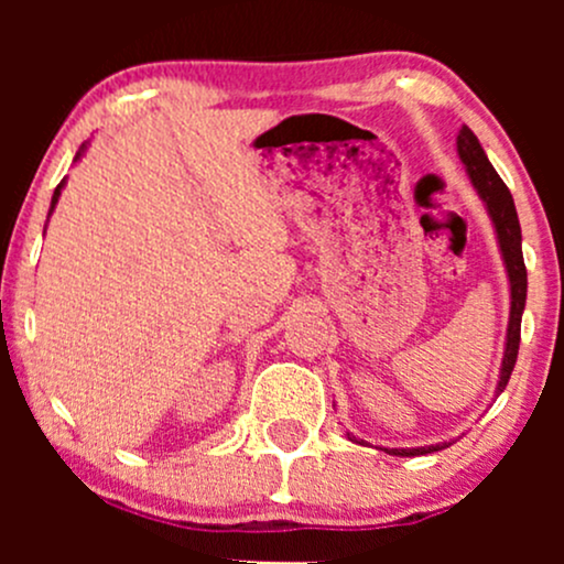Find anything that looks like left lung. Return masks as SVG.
I'll return each mask as SVG.
<instances>
[{
  "mask_svg": "<svg viewBox=\"0 0 564 564\" xmlns=\"http://www.w3.org/2000/svg\"><path fill=\"white\" fill-rule=\"evenodd\" d=\"M458 159L467 166V174L475 185V191L480 193L485 200V209H488L490 219H494L498 246H501L503 264H507L509 275V291H511V307H509V326H507V347H503V360H501V373H498L496 394L507 390L511 371L517 364V349H520V323H522V310H525V296H528V270L525 260H522V230L520 219H517L514 198H511L509 187L503 185V180L498 177L488 156H485L480 140L475 138L469 127H462L456 138ZM355 443H364V440L352 437ZM451 443H437V445H424V448H384L392 456H424V453L443 451Z\"/></svg>",
  "mask_w": 564,
  "mask_h": 564,
  "instance_id": "1",
  "label": "left lung"
}]
</instances>
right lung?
<instances>
[{"label":"right lung","mask_w":564,"mask_h":564,"mask_svg":"<svg viewBox=\"0 0 564 564\" xmlns=\"http://www.w3.org/2000/svg\"><path fill=\"white\" fill-rule=\"evenodd\" d=\"M84 148H87V145H82V148H79V153H76V159H74V161H79V159H82V153H84ZM63 185H66V180H63V183H61V185H57V187H55V193H53V204H50V215H53V209H55V204H57V198H61V191H63Z\"/></svg>","instance_id":"obj_1"}]
</instances>
